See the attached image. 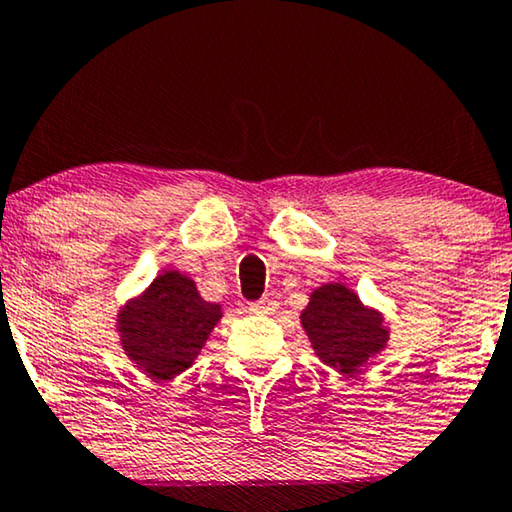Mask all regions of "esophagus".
<instances>
[{"mask_svg":"<svg viewBox=\"0 0 512 512\" xmlns=\"http://www.w3.org/2000/svg\"><path fill=\"white\" fill-rule=\"evenodd\" d=\"M275 310H277V300H272V298H261V300H256V303L249 305L251 314H272Z\"/></svg>","mask_w":512,"mask_h":512,"instance_id":"1","label":"esophagus"}]
</instances>
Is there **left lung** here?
Wrapping results in <instances>:
<instances>
[{
  "label": "left lung",
  "instance_id": "left-lung-1",
  "mask_svg": "<svg viewBox=\"0 0 512 512\" xmlns=\"http://www.w3.org/2000/svg\"><path fill=\"white\" fill-rule=\"evenodd\" d=\"M300 321L319 359L340 373H359L389 340L382 314L363 307L345 284L319 286Z\"/></svg>",
  "mask_w": 512,
  "mask_h": 512
}]
</instances>
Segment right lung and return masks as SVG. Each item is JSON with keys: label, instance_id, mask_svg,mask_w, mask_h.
<instances>
[{"label": "right lung", "instance_id": "obj_1", "mask_svg": "<svg viewBox=\"0 0 512 512\" xmlns=\"http://www.w3.org/2000/svg\"><path fill=\"white\" fill-rule=\"evenodd\" d=\"M221 319V305L200 298L193 279L167 270L118 314L125 354L153 380H172L195 361Z\"/></svg>", "mask_w": 512, "mask_h": 512}]
</instances>
